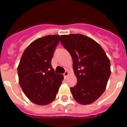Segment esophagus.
<instances>
[{
  "instance_id": "1",
  "label": "esophagus",
  "mask_w": 127,
  "mask_h": 127,
  "mask_svg": "<svg viewBox=\"0 0 127 127\" xmlns=\"http://www.w3.org/2000/svg\"><path fill=\"white\" fill-rule=\"evenodd\" d=\"M64 77H66V76H67L68 75V71H65V72H64Z\"/></svg>"
}]
</instances>
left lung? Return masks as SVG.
<instances>
[{"instance_id":"obj_1","label":"left lung","mask_w":127,"mask_h":127,"mask_svg":"<svg viewBox=\"0 0 127 127\" xmlns=\"http://www.w3.org/2000/svg\"><path fill=\"white\" fill-rule=\"evenodd\" d=\"M69 52L77 84L70 88L74 99L82 105L92 103L104 92L111 75L110 61L96 41L82 34L61 35Z\"/></svg>"}]
</instances>
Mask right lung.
Returning <instances> with one entry per match:
<instances>
[{"instance_id":"add662e5","label":"right lung","mask_w":127,"mask_h":127,"mask_svg":"<svg viewBox=\"0 0 127 127\" xmlns=\"http://www.w3.org/2000/svg\"><path fill=\"white\" fill-rule=\"evenodd\" d=\"M60 35L38 38L25 49L18 66L19 84L33 103L45 105L55 99L63 75L56 74L51 59L60 41Z\"/></svg>"}]
</instances>
